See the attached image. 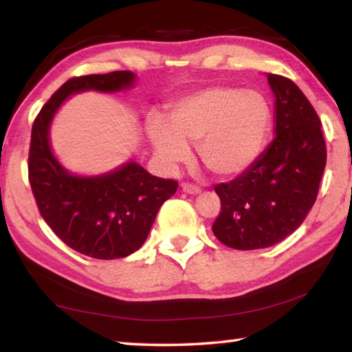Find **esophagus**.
<instances>
[{"label": "esophagus", "instance_id": "obj_1", "mask_svg": "<svg viewBox=\"0 0 352 352\" xmlns=\"http://www.w3.org/2000/svg\"><path fill=\"white\" fill-rule=\"evenodd\" d=\"M182 189L184 190V192L192 194V195H195V194H200V192H201L200 186H197V184H194V183H188V182L182 183Z\"/></svg>", "mask_w": 352, "mask_h": 352}]
</instances>
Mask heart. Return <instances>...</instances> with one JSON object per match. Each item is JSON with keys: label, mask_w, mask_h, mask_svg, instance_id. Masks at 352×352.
Instances as JSON below:
<instances>
[{"label": "heart", "mask_w": 352, "mask_h": 352, "mask_svg": "<svg viewBox=\"0 0 352 352\" xmlns=\"http://www.w3.org/2000/svg\"><path fill=\"white\" fill-rule=\"evenodd\" d=\"M269 119V107L259 93L214 87L178 100L168 122L152 116L147 133L160 162L168 168L186 162L188 144H195L208 170L230 177L258 158Z\"/></svg>", "instance_id": "obj_1"}]
</instances>
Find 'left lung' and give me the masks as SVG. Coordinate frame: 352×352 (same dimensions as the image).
Returning a JSON list of instances; mask_svg holds the SVG:
<instances>
[{"label":"left lung","mask_w":352,"mask_h":352,"mask_svg":"<svg viewBox=\"0 0 352 352\" xmlns=\"http://www.w3.org/2000/svg\"><path fill=\"white\" fill-rule=\"evenodd\" d=\"M275 93V140L228 183L214 186L220 212L212 233L236 250L267 248L302 223L318 195L326 166L321 121L294 80L267 76Z\"/></svg>","instance_id":"1"}]
</instances>
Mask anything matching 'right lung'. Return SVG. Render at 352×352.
<instances>
[{
	"mask_svg": "<svg viewBox=\"0 0 352 352\" xmlns=\"http://www.w3.org/2000/svg\"><path fill=\"white\" fill-rule=\"evenodd\" d=\"M133 82L130 71L71 77L41 107L32 124L28 174L41 217L63 243L94 259L126 258L136 252L178 183L153 177L133 162L107 175L74 177L54 158L47 132L69 94L119 91Z\"/></svg>",
	"mask_w": 352,
	"mask_h": 352,
	"instance_id": "add662e5",
	"label": "right lung"
}]
</instances>
